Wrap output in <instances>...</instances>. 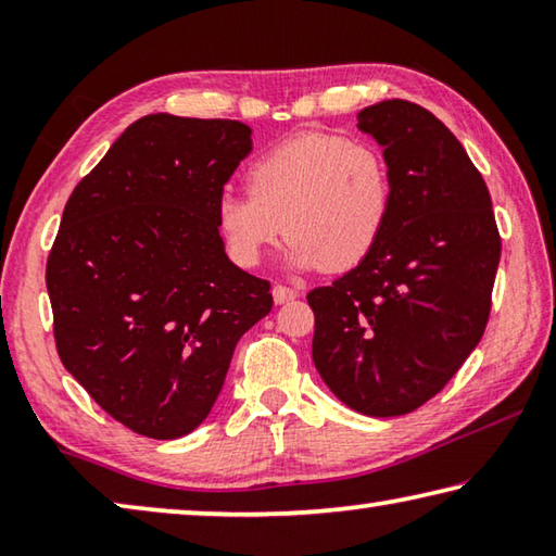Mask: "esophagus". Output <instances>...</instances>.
<instances>
[{"mask_svg":"<svg viewBox=\"0 0 556 556\" xmlns=\"http://www.w3.org/2000/svg\"><path fill=\"white\" fill-rule=\"evenodd\" d=\"M299 291L294 287H287V285H275L271 287V296H275L277 304H285V301L296 299Z\"/></svg>","mask_w":556,"mask_h":556,"instance_id":"esophagus-1","label":"esophagus"}]
</instances>
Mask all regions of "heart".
Here are the masks:
<instances>
[{
	"instance_id": "1",
	"label": "heart",
	"mask_w": 556,
	"mask_h": 556,
	"mask_svg": "<svg viewBox=\"0 0 556 556\" xmlns=\"http://www.w3.org/2000/svg\"><path fill=\"white\" fill-rule=\"evenodd\" d=\"M250 195L223 193L215 223L228 255L255 267L291 240L296 269L338 275L380 242L392 211V168L382 149L328 131H304L269 147L244 172Z\"/></svg>"
}]
</instances>
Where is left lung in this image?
<instances>
[{"label": "left lung", "instance_id": "8db88e82", "mask_svg": "<svg viewBox=\"0 0 556 556\" xmlns=\"http://www.w3.org/2000/svg\"><path fill=\"white\" fill-rule=\"evenodd\" d=\"M357 127L384 147L392 211L361 265L308 291L312 353L348 407L400 417L444 390L483 338L501 232L481 172L429 110L384 100Z\"/></svg>", "mask_w": 556, "mask_h": 556}]
</instances>
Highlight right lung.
I'll return each instance as SVG.
<instances>
[{
    "mask_svg": "<svg viewBox=\"0 0 556 556\" xmlns=\"http://www.w3.org/2000/svg\"><path fill=\"white\" fill-rule=\"evenodd\" d=\"M235 119L147 115L73 188L46 262L55 351L119 425L178 439L208 417L269 281L225 255L215 205L250 154Z\"/></svg>",
    "mask_w": 556,
    "mask_h": 556,
    "instance_id": "1",
    "label": "right lung"
}]
</instances>
